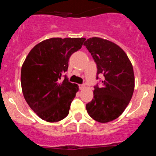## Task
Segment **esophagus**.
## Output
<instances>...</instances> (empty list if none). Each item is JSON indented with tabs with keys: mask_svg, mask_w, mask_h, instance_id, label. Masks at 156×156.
Wrapping results in <instances>:
<instances>
[{
	"mask_svg": "<svg viewBox=\"0 0 156 156\" xmlns=\"http://www.w3.org/2000/svg\"><path fill=\"white\" fill-rule=\"evenodd\" d=\"M84 84H79V89L80 90H83V89H84Z\"/></svg>",
	"mask_w": 156,
	"mask_h": 156,
	"instance_id": "1",
	"label": "esophagus"
}]
</instances>
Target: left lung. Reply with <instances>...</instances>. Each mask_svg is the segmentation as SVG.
<instances>
[{"mask_svg":"<svg viewBox=\"0 0 156 156\" xmlns=\"http://www.w3.org/2000/svg\"><path fill=\"white\" fill-rule=\"evenodd\" d=\"M83 45L97 64L98 75H104L103 87H94V97L86 104L90 117L100 123L119 118L130 101L135 76L126 54L117 44L101 37L87 39Z\"/></svg>","mask_w":156,"mask_h":156,"instance_id":"8db88e82","label":"left lung"}]
</instances>
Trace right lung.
Masks as SVG:
<instances>
[{"label": "right lung", "mask_w": 156, "mask_h": 156, "mask_svg": "<svg viewBox=\"0 0 156 156\" xmlns=\"http://www.w3.org/2000/svg\"><path fill=\"white\" fill-rule=\"evenodd\" d=\"M86 38L52 37L31 49L21 67L22 92L30 108L41 119L57 122L69 114L78 86L63 73L69 57L80 49Z\"/></svg>", "instance_id": "add662e5"}]
</instances>
